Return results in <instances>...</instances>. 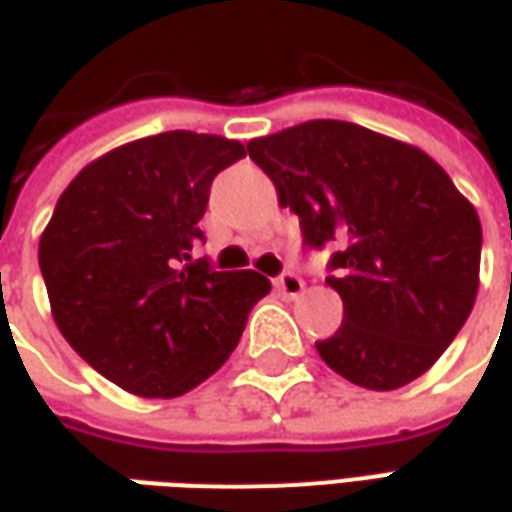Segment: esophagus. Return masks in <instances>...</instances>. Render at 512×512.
Returning <instances> with one entry per match:
<instances>
[{
	"mask_svg": "<svg viewBox=\"0 0 512 512\" xmlns=\"http://www.w3.org/2000/svg\"><path fill=\"white\" fill-rule=\"evenodd\" d=\"M277 290L285 299H299L301 293H304V279H301L299 274H293V271H285V274L277 279Z\"/></svg>",
	"mask_w": 512,
	"mask_h": 512,
	"instance_id": "esophagus-1",
	"label": "esophagus"
}]
</instances>
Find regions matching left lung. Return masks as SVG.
<instances>
[{
  "mask_svg": "<svg viewBox=\"0 0 512 512\" xmlns=\"http://www.w3.org/2000/svg\"><path fill=\"white\" fill-rule=\"evenodd\" d=\"M246 150L307 244L343 246L326 279L343 323L315 343L323 362L376 392L428 373L480 288L483 227L450 175L425 150L345 120L257 136Z\"/></svg>",
  "mask_w": 512,
  "mask_h": 512,
  "instance_id": "1",
  "label": "left lung"
}]
</instances>
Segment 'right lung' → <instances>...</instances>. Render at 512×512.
<instances>
[{
	"instance_id": "right-lung-1",
	"label": "right lung",
	"mask_w": 512,
	"mask_h": 512,
	"mask_svg": "<svg viewBox=\"0 0 512 512\" xmlns=\"http://www.w3.org/2000/svg\"><path fill=\"white\" fill-rule=\"evenodd\" d=\"M235 139L164 131L109 150L62 191L40 235L54 323L87 365L139 397H180L230 359L271 290L257 271L191 260L211 180Z\"/></svg>"
}]
</instances>
